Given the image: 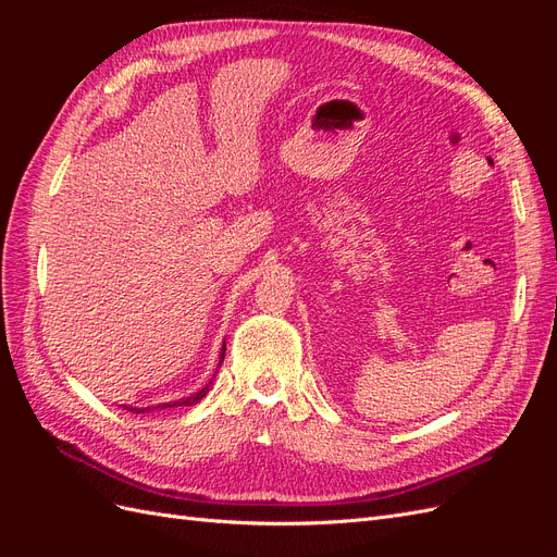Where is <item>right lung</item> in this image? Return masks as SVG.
Segmentation results:
<instances>
[{"label": "right lung", "instance_id": "right-lung-1", "mask_svg": "<svg viewBox=\"0 0 557 557\" xmlns=\"http://www.w3.org/2000/svg\"><path fill=\"white\" fill-rule=\"evenodd\" d=\"M223 358H225V344H223V350H221V362L218 364H223ZM207 391H209V385L207 387H201L199 393H195L193 397H185V399H178V401H166V404H160V409H172V407H193V404H197L201 397L207 395ZM158 409V407H156ZM129 411H134V413H144V411H148V409H129Z\"/></svg>", "mask_w": 557, "mask_h": 557}]
</instances>
